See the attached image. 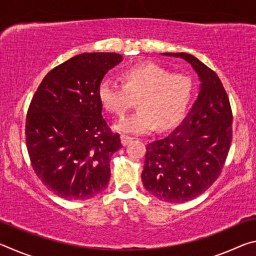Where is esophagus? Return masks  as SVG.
Here are the masks:
<instances>
[{
  "label": "esophagus",
  "instance_id": "obj_1",
  "mask_svg": "<svg viewBox=\"0 0 256 256\" xmlns=\"http://www.w3.org/2000/svg\"><path fill=\"white\" fill-rule=\"evenodd\" d=\"M132 140H133V138L128 136H125V134H122V136H120V141H122V144L123 146L128 144Z\"/></svg>",
  "mask_w": 256,
  "mask_h": 256
}]
</instances>
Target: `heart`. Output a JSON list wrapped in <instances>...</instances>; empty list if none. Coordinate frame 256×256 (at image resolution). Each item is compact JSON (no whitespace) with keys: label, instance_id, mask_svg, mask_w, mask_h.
Returning <instances> with one entry per match:
<instances>
[{"label":"heart","instance_id":"b5f03b06","mask_svg":"<svg viewBox=\"0 0 256 256\" xmlns=\"http://www.w3.org/2000/svg\"><path fill=\"white\" fill-rule=\"evenodd\" d=\"M122 84L104 80L98 99L106 112L122 118L138 100V110L115 125L118 131L142 134L170 128L180 122L190 105L193 82L188 76L172 74L154 63L128 68L120 76Z\"/></svg>","mask_w":256,"mask_h":256}]
</instances>
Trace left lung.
Masks as SVG:
<instances>
[{"label":"left lung","instance_id":"left-lung-1","mask_svg":"<svg viewBox=\"0 0 256 256\" xmlns=\"http://www.w3.org/2000/svg\"><path fill=\"white\" fill-rule=\"evenodd\" d=\"M188 62L201 81L188 114L170 136L146 146L142 183L159 200L183 203L214 183L232 138V112L214 71L188 53H162Z\"/></svg>","mask_w":256,"mask_h":256}]
</instances>
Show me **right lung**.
Here are the masks:
<instances>
[{
	"label": "right lung",
	"instance_id": "right-lung-1",
	"mask_svg": "<svg viewBox=\"0 0 256 256\" xmlns=\"http://www.w3.org/2000/svg\"><path fill=\"white\" fill-rule=\"evenodd\" d=\"M116 53L73 56L47 73L28 108L26 144L34 172L66 200H86L110 178V157L122 148L102 118L98 86L122 62Z\"/></svg>",
	"mask_w": 256,
	"mask_h": 256
}]
</instances>
